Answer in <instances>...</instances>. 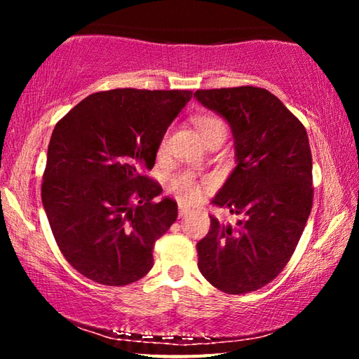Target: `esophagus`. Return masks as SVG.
<instances>
[{
  "mask_svg": "<svg viewBox=\"0 0 359 359\" xmlns=\"http://www.w3.org/2000/svg\"><path fill=\"white\" fill-rule=\"evenodd\" d=\"M185 215H188V209L184 208V205H179V217L182 218V217H185Z\"/></svg>",
  "mask_w": 359,
  "mask_h": 359,
  "instance_id": "34e87169",
  "label": "esophagus"
}]
</instances>
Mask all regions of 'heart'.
<instances>
[{"label": "heart", "instance_id": "obj_1", "mask_svg": "<svg viewBox=\"0 0 359 359\" xmlns=\"http://www.w3.org/2000/svg\"><path fill=\"white\" fill-rule=\"evenodd\" d=\"M194 125H196L203 141H205V139L217 131H226L224 121L222 118L215 117V115H199V117H196V120H194ZM165 147H166V137L161 141L158 151L161 154V151L165 150ZM204 187H205V182L198 180L196 175L191 172H180L177 175H174L171 182H169V191L185 204H191L196 201V199L201 196V191Z\"/></svg>", "mask_w": 359, "mask_h": 359}]
</instances>
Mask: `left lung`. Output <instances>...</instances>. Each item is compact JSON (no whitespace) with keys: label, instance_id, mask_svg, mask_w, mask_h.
Instances as JSON below:
<instances>
[{"label":"left lung","instance_id":"left-lung-1","mask_svg":"<svg viewBox=\"0 0 359 359\" xmlns=\"http://www.w3.org/2000/svg\"><path fill=\"white\" fill-rule=\"evenodd\" d=\"M196 100L226 118L238 166L212 204L242 215L236 226L210 217L196 244L198 267L223 293L244 294L274 280L294 253L313 201L307 131L264 88L196 90Z\"/></svg>","mask_w":359,"mask_h":359}]
</instances>
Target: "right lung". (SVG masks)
<instances>
[{"mask_svg": "<svg viewBox=\"0 0 359 359\" xmlns=\"http://www.w3.org/2000/svg\"><path fill=\"white\" fill-rule=\"evenodd\" d=\"M190 90L93 93L55 125L41 194L53 238L83 277L107 287L142 278L177 203L147 171Z\"/></svg>", "mask_w": 359, "mask_h": 359, "instance_id": "right-lung-1", "label": "right lung"}]
</instances>
